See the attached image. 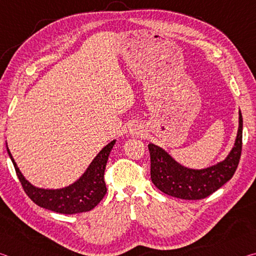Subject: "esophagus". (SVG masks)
<instances>
[{"instance_id":"obj_1","label":"esophagus","mask_w":256,"mask_h":256,"mask_svg":"<svg viewBox=\"0 0 256 256\" xmlns=\"http://www.w3.org/2000/svg\"><path fill=\"white\" fill-rule=\"evenodd\" d=\"M144 128L140 126V125H134L131 131H130V134H131L132 136H144Z\"/></svg>"}]
</instances>
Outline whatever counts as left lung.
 I'll return each mask as SVG.
<instances>
[{
    "label": "left lung",
    "instance_id": "1",
    "mask_svg": "<svg viewBox=\"0 0 256 256\" xmlns=\"http://www.w3.org/2000/svg\"><path fill=\"white\" fill-rule=\"evenodd\" d=\"M242 118L240 110L238 131L230 152L222 162L200 170L183 166L162 146L150 142L151 180L164 194L183 200H201L209 196L235 174L242 152Z\"/></svg>",
    "mask_w": 256,
    "mask_h": 256
}]
</instances>
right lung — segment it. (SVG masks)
Returning <instances> with one entry per match:
<instances>
[{"label": "right lung", "instance_id": "1", "mask_svg": "<svg viewBox=\"0 0 256 256\" xmlns=\"http://www.w3.org/2000/svg\"><path fill=\"white\" fill-rule=\"evenodd\" d=\"M116 140L110 141L86 168V172L72 184L60 188H42L32 185L20 172L18 164L8 148V154L14 164L16 176L32 201L44 209L64 214H74L94 209L107 192L104 180L106 164Z\"/></svg>", "mask_w": 256, "mask_h": 256}]
</instances>
